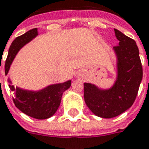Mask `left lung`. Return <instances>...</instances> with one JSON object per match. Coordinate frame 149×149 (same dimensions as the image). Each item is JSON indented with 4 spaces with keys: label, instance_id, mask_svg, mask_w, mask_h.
Returning <instances> with one entry per match:
<instances>
[{
    "label": "left lung",
    "instance_id": "8db88e82",
    "mask_svg": "<svg viewBox=\"0 0 149 149\" xmlns=\"http://www.w3.org/2000/svg\"><path fill=\"white\" fill-rule=\"evenodd\" d=\"M119 41L113 47L118 59V77L113 86L101 89L84 84V101L90 111L98 117L111 118L123 113L135 102L142 79V62L136 42L114 29Z\"/></svg>",
    "mask_w": 149,
    "mask_h": 149
}]
</instances>
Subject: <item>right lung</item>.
Listing matches in <instances>:
<instances>
[{"mask_svg":"<svg viewBox=\"0 0 149 149\" xmlns=\"http://www.w3.org/2000/svg\"><path fill=\"white\" fill-rule=\"evenodd\" d=\"M37 36V29L35 28L22 36H18L11 44L5 63V73H8L10 65L17 53L23 46ZM9 83L10 80H9ZM72 81L52 84L39 91L24 90L9 84L13 92V100L15 106L24 114L36 119H46L54 114L58 110L63 93L70 88Z\"/></svg>","mask_w":149,"mask_h":149,"instance_id":"1","label":"right lung"}]
</instances>
